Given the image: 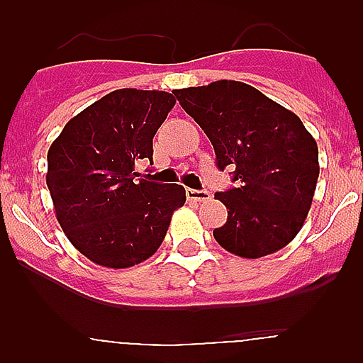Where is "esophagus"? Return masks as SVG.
<instances>
[{
	"mask_svg": "<svg viewBox=\"0 0 363 363\" xmlns=\"http://www.w3.org/2000/svg\"><path fill=\"white\" fill-rule=\"evenodd\" d=\"M185 194H187V200L189 201H209L211 200V192L207 191H196V189H187L185 191Z\"/></svg>",
	"mask_w": 363,
	"mask_h": 363,
	"instance_id": "obj_1",
	"label": "esophagus"
}]
</instances>
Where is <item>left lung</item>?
Instances as JSON below:
<instances>
[{
  "label": "left lung",
  "instance_id": "8db88e82",
  "mask_svg": "<svg viewBox=\"0 0 363 363\" xmlns=\"http://www.w3.org/2000/svg\"><path fill=\"white\" fill-rule=\"evenodd\" d=\"M172 92L213 143L218 169L233 167L238 182L214 194L227 207L214 240L242 258H262L293 242L320 174L318 145L300 118L233 79Z\"/></svg>",
  "mask_w": 363,
  "mask_h": 363
}]
</instances>
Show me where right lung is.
<instances>
[{"label": "right lung", "instance_id": "add662e5", "mask_svg": "<svg viewBox=\"0 0 363 363\" xmlns=\"http://www.w3.org/2000/svg\"><path fill=\"white\" fill-rule=\"evenodd\" d=\"M165 91L120 89L63 127L47 154V187L56 218L83 256L127 269L158 251L182 185L138 179L134 163H152V138L174 107Z\"/></svg>", "mask_w": 363, "mask_h": 363}]
</instances>
